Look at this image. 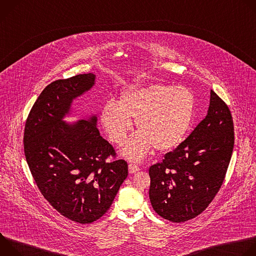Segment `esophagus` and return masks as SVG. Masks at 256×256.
Instances as JSON below:
<instances>
[{"label":"esophagus","instance_id":"34e87169","mask_svg":"<svg viewBox=\"0 0 256 256\" xmlns=\"http://www.w3.org/2000/svg\"><path fill=\"white\" fill-rule=\"evenodd\" d=\"M138 171H140V167L138 166H136V164H132V163L128 165V172L130 174H134V173H136Z\"/></svg>","mask_w":256,"mask_h":256}]
</instances>
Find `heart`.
<instances>
[{
	"instance_id": "heart-1",
	"label": "heart",
	"mask_w": 256,
	"mask_h": 256,
	"mask_svg": "<svg viewBox=\"0 0 256 256\" xmlns=\"http://www.w3.org/2000/svg\"><path fill=\"white\" fill-rule=\"evenodd\" d=\"M196 110V97L184 86L151 84L122 92L116 102H106L100 122L109 138L122 144L136 120L138 132L128 140L122 155L132 161L147 156L152 147L168 151L188 132Z\"/></svg>"
}]
</instances>
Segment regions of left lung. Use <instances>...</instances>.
I'll list each match as a JSON object with an SVG mask.
<instances>
[{"label": "left lung", "mask_w": 256, "mask_h": 256, "mask_svg": "<svg viewBox=\"0 0 256 256\" xmlns=\"http://www.w3.org/2000/svg\"><path fill=\"white\" fill-rule=\"evenodd\" d=\"M233 148L231 112L210 90L206 118L161 163L149 169V196L155 212L174 223L202 212L223 184Z\"/></svg>", "instance_id": "obj_1"}]
</instances>
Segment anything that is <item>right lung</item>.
I'll use <instances>...</instances> for the list:
<instances>
[{
	"instance_id": "obj_1",
	"label": "right lung",
	"mask_w": 256,
	"mask_h": 256,
	"mask_svg": "<svg viewBox=\"0 0 256 256\" xmlns=\"http://www.w3.org/2000/svg\"><path fill=\"white\" fill-rule=\"evenodd\" d=\"M92 72L46 86L33 104L24 130V153L44 198L64 216L80 224L100 218L128 177V163L97 128V116L64 120L76 98L95 85Z\"/></svg>"
}]
</instances>
